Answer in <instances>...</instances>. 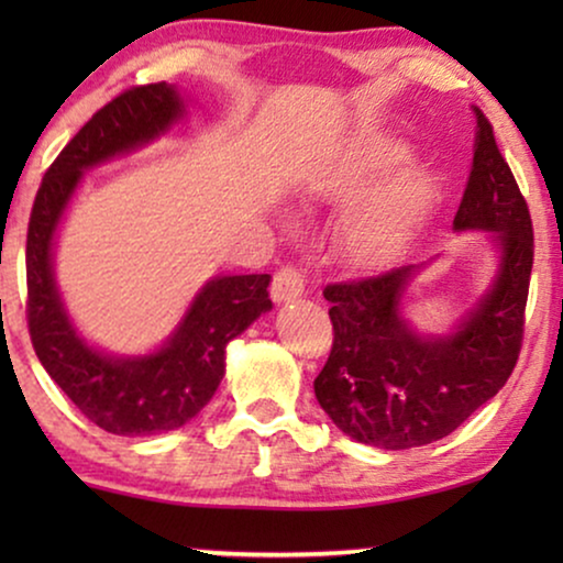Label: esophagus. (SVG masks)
Wrapping results in <instances>:
<instances>
[{
	"label": "esophagus",
	"instance_id": "1",
	"mask_svg": "<svg viewBox=\"0 0 563 563\" xmlns=\"http://www.w3.org/2000/svg\"><path fill=\"white\" fill-rule=\"evenodd\" d=\"M305 291V276L297 266H282L274 274L272 282V297L274 302H289V299L302 297Z\"/></svg>",
	"mask_w": 563,
	"mask_h": 563
}]
</instances>
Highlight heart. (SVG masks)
Listing matches in <instances>:
<instances>
[{
    "label": "heart",
    "mask_w": 563,
    "mask_h": 563,
    "mask_svg": "<svg viewBox=\"0 0 563 563\" xmlns=\"http://www.w3.org/2000/svg\"><path fill=\"white\" fill-rule=\"evenodd\" d=\"M407 156L410 153L402 143L387 141V137L358 143L328 179V191L343 199L364 195L374 184L395 174ZM428 197L430 179L426 174H407L389 189H384L358 220L356 249L361 256H379L382 251H387L426 210Z\"/></svg>",
    "instance_id": "1"
}]
</instances>
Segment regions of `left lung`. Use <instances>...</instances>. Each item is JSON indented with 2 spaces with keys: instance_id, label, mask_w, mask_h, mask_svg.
Segmentation results:
<instances>
[{
  "instance_id": "1",
  "label": "left lung",
  "mask_w": 563,
  "mask_h": 563,
  "mask_svg": "<svg viewBox=\"0 0 563 563\" xmlns=\"http://www.w3.org/2000/svg\"><path fill=\"white\" fill-rule=\"evenodd\" d=\"M474 161L453 230H489L503 251L497 279L456 333L422 338L402 318L418 266L328 284L333 349L314 397L353 441L402 451L453 433L497 395L518 364L533 268V222L479 107Z\"/></svg>"
}]
</instances>
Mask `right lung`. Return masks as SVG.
Wrapping results in <instances>:
<instances>
[{
	"label": "right lung",
	"mask_w": 563,
	"mask_h": 563,
	"mask_svg": "<svg viewBox=\"0 0 563 563\" xmlns=\"http://www.w3.org/2000/svg\"><path fill=\"white\" fill-rule=\"evenodd\" d=\"M184 114L166 81L122 91L76 133L45 172L27 225V328L51 379L107 433L153 435L181 428L210 402L225 374V349L272 310L268 274L218 276L181 325L151 356L114 358L89 349L68 320L53 279V235L84 168L153 141Z\"/></svg>",
	"instance_id": "right-lung-1"
}]
</instances>
